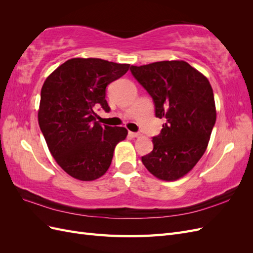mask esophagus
<instances>
[{"mask_svg": "<svg viewBox=\"0 0 253 253\" xmlns=\"http://www.w3.org/2000/svg\"><path fill=\"white\" fill-rule=\"evenodd\" d=\"M128 135L133 137V138H136V137H139L140 134L139 133H136V132H128Z\"/></svg>", "mask_w": 253, "mask_h": 253, "instance_id": "esophagus-1", "label": "esophagus"}]
</instances>
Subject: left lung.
I'll list each match as a JSON object with an SVG mask.
<instances>
[{
	"mask_svg": "<svg viewBox=\"0 0 253 253\" xmlns=\"http://www.w3.org/2000/svg\"><path fill=\"white\" fill-rule=\"evenodd\" d=\"M129 71L152 97L155 116L166 120L141 162L159 179H178L202 158L215 125L210 82L185 61L132 65Z\"/></svg>",
	"mask_w": 253,
	"mask_h": 253,
	"instance_id": "left-lung-1",
	"label": "left lung"
}]
</instances>
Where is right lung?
I'll list each match as a JSON object with an SVG mask.
<instances>
[{
    "mask_svg": "<svg viewBox=\"0 0 253 253\" xmlns=\"http://www.w3.org/2000/svg\"><path fill=\"white\" fill-rule=\"evenodd\" d=\"M129 64L96 58L67 60L52 72L41 89L39 126L57 164L72 177L89 181L108 171L126 127L101 126L98 106L110 112L105 100L109 84L122 77Z\"/></svg>",
    "mask_w": 253,
    "mask_h": 253,
    "instance_id": "1",
    "label": "right lung"
}]
</instances>
